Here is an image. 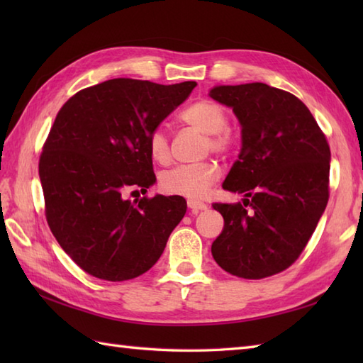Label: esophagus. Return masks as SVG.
<instances>
[{
    "label": "esophagus",
    "mask_w": 363,
    "mask_h": 363,
    "mask_svg": "<svg viewBox=\"0 0 363 363\" xmlns=\"http://www.w3.org/2000/svg\"><path fill=\"white\" fill-rule=\"evenodd\" d=\"M187 206L190 207L194 212H199V211H206L207 209V204L201 203V201H196V199H189Z\"/></svg>",
    "instance_id": "obj_1"
}]
</instances>
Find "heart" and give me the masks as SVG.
Here are the masks:
<instances>
[{
  "mask_svg": "<svg viewBox=\"0 0 363 363\" xmlns=\"http://www.w3.org/2000/svg\"><path fill=\"white\" fill-rule=\"evenodd\" d=\"M181 120L206 134V150L226 154L234 148L235 135L228 128V112L225 107L212 99H199L181 113ZM148 151L157 164L169 160V140L162 128L152 129L148 135ZM220 169L212 162L195 165H177L167 169L159 177V187L167 195L186 198H203L218 181Z\"/></svg>",
  "mask_w": 363,
  "mask_h": 363,
  "instance_id": "b5f03b06",
  "label": "heart"
}]
</instances>
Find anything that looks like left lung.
I'll return each instance as SVG.
<instances>
[{
  "mask_svg": "<svg viewBox=\"0 0 363 363\" xmlns=\"http://www.w3.org/2000/svg\"><path fill=\"white\" fill-rule=\"evenodd\" d=\"M211 98L233 107L242 150L223 189L243 204L213 203L225 218L212 256L243 279L287 269L304 251L329 199L330 150L317 120L289 91L264 82L218 86Z\"/></svg>",
  "mask_w": 363,
  "mask_h": 363,
  "instance_id": "left-lung-1",
  "label": "left lung"
}]
</instances>
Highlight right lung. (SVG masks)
<instances>
[{"label": "right lung", "mask_w": 363, "mask_h": 363, "mask_svg": "<svg viewBox=\"0 0 363 363\" xmlns=\"http://www.w3.org/2000/svg\"><path fill=\"white\" fill-rule=\"evenodd\" d=\"M196 82L117 78L79 90L60 107L38 160L52 235L98 279H134L156 264L187 211L182 196H143L156 182L148 135Z\"/></svg>", "instance_id": "right-lung-1"}]
</instances>
